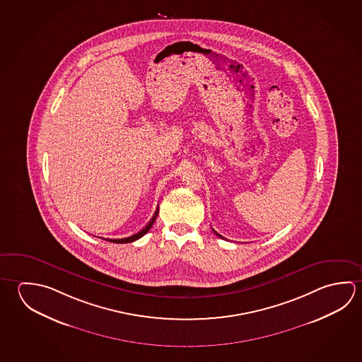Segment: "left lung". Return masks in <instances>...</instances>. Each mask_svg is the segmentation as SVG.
Segmentation results:
<instances>
[{"mask_svg": "<svg viewBox=\"0 0 362 362\" xmlns=\"http://www.w3.org/2000/svg\"><path fill=\"white\" fill-rule=\"evenodd\" d=\"M214 233H215V234L217 235V236H218V238H222L221 235L217 234V233H216L215 230H214Z\"/></svg>", "mask_w": 362, "mask_h": 362, "instance_id": "1", "label": "left lung"}]
</instances>
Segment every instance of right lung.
Returning a JSON list of instances; mask_svg holds the SVG:
<instances>
[{"label": "right lung", "instance_id": "add662e5", "mask_svg": "<svg viewBox=\"0 0 362 362\" xmlns=\"http://www.w3.org/2000/svg\"><path fill=\"white\" fill-rule=\"evenodd\" d=\"M158 214H159V207H158V209H156L155 215L153 216L151 221L148 222L146 226L142 228V230H140L139 233L131 235V236H128V238H123V239H108V241H110V243H115V244H124V243H132V241L140 239V238H142L144 235L146 234L147 231H148L150 228H153V222H155V220H156V216H158Z\"/></svg>", "mask_w": 362, "mask_h": 362}]
</instances>
